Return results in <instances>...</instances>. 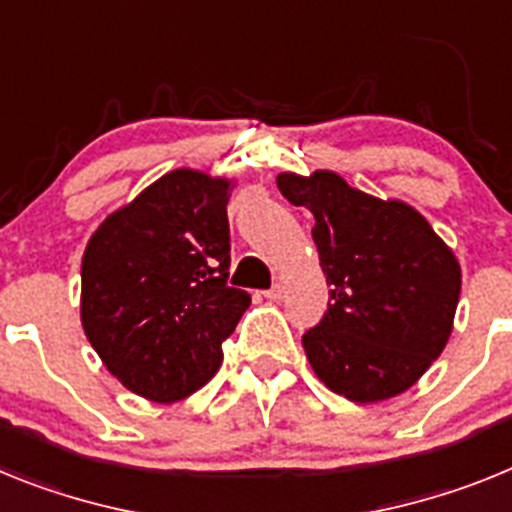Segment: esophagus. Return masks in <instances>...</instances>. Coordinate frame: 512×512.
<instances>
[{
  "mask_svg": "<svg viewBox=\"0 0 512 512\" xmlns=\"http://www.w3.org/2000/svg\"><path fill=\"white\" fill-rule=\"evenodd\" d=\"M262 296L270 301H281L283 296H286V286H283V283H273V288H268V291L262 293Z\"/></svg>",
  "mask_w": 512,
  "mask_h": 512,
  "instance_id": "34e87169",
  "label": "esophagus"
}]
</instances>
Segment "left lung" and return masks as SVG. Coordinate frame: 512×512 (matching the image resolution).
I'll return each mask as SVG.
<instances>
[{
	"label": "left lung",
	"mask_w": 512,
	"mask_h": 512,
	"mask_svg": "<svg viewBox=\"0 0 512 512\" xmlns=\"http://www.w3.org/2000/svg\"><path fill=\"white\" fill-rule=\"evenodd\" d=\"M275 182L314 216L311 237L332 286L322 322L301 340L311 368L350 402L397 397L451 337L459 260L415 208L350 188L335 172H281Z\"/></svg>",
	"instance_id": "left-lung-1"
}]
</instances>
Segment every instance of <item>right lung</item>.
<instances>
[{"mask_svg":"<svg viewBox=\"0 0 512 512\" xmlns=\"http://www.w3.org/2000/svg\"><path fill=\"white\" fill-rule=\"evenodd\" d=\"M234 182L172 170L97 226L82 257V327L105 368L172 404L221 366L250 293L226 286Z\"/></svg>","mask_w":512,"mask_h":512,"instance_id":"add662e5","label":"right lung"}]
</instances>
